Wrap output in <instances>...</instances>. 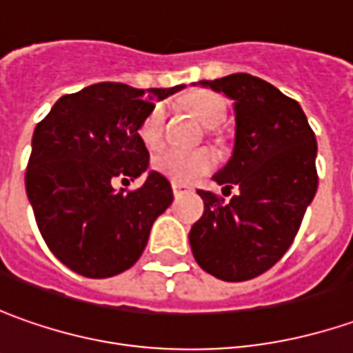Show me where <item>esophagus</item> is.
I'll return each instance as SVG.
<instances>
[{"instance_id":"obj_1","label":"esophagus","mask_w":353,"mask_h":353,"mask_svg":"<svg viewBox=\"0 0 353 353\" xmlns=\"http://www.w3.org/2000/svg\"><path fill=\"white\" fill-rule=\"evenodd\" d=\"M172 191H174V195H176V197H181L183 193H188V191H191V189L185 188V185H179V183H172Z\"/></svg>"}]
</instances>
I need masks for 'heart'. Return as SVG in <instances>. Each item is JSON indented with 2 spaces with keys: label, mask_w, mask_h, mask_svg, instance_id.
I'll return each mask as SVG.
<instances>
[{
  "label": "heart",
  "mask_w": 353,
  "mask_h": 353,
  "mask_svg": "<svg viewBox=\"0 0 353 353\" xmlns=\"http://www.w3.org/2000/svg\"><path fill=\"white\" fill-rule=\"evenodd\" d=\"M189 109L205 127L209 128L219 127L225 121V101L213 93L195 95L189 101ZM164 119L165 113L162 105H156L148 113V117L144 119V123L140 127V139L144 140V144L148 148H158L162 144ZM152 165L160 176L168 177L174 183H191L199 176H205L207 172L213 170L214 154L209 150L183 152V150H176V148H168V150H162L154 156Z\"/></svg>",
  "instance_id": "heart-1"
}]
</instances>
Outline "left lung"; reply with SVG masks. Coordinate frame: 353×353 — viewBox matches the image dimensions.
I'll use <instances>...</instances> for the list:
<instances>
[{
    "label": "left lung",
    "instance_id": "1",
    "mask_svg": "<svg viewBox=\"0 0 353 353\" xmlns=\"http://www.w3.org/2000/svg\"><path fill=\"white\" fill-rule=\"evenodd\" d=\"M234 111L232 156L213 179L228 203L199 189L205 213L189 232L195 260L223 281H246L281 260L314 199L316 139L301 105L250 74L197 81ZM195 83V85H197Z\"/></svg>",
    "mask_w": 353,
    "mask_h": 353
}]
</instances>
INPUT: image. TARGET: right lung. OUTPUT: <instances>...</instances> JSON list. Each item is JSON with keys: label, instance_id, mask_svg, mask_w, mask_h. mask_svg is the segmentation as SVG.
Segmentation results:
<instances>
[{"label": "right lung", "instance_id": "1", "mask_svg": "<svg viewBox=\"0 0 353 353\" xmlns=\"http://www.w3.org/2000/svg\"><path fill=\"white\" fill-rule=\"evenodd\" d=\"M185 85L137 90L103 81L62 95L32 132L27 197L46 246L79 275L103 279L134 265L154 221L172 205L164 176L148 170L140 127L156 101ZM147 172L143 188L117 192L115 179Z\"/></svg>", "mask_w": 353, "mask_h": 353}]
</instances>
